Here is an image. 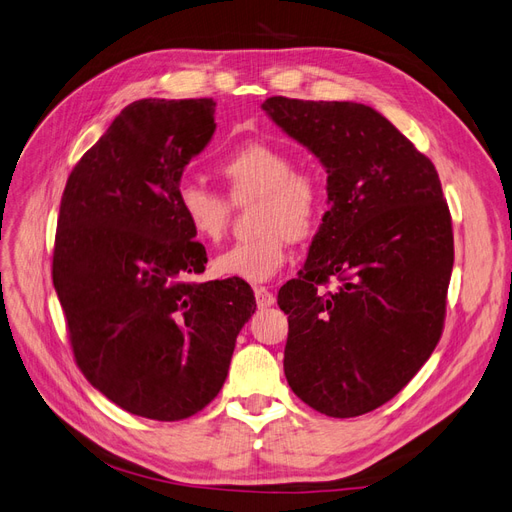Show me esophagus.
<instances>
[{"mask_svg":"<svg viewBox=\"0 0 512 512\" xmlns=\"http://www.w3.org/2000/svg\"><path fill=\"white\" fill-rule=\"evenodd\" d=\"M254 297H256V305L260 309L271 307L275 303V294L269 288H265V286H256L254 288Z\"/></svg>","mask_w":512,"mask_h":512,"instance_id":"34e87169","label":"esophagus"}]
</instances>
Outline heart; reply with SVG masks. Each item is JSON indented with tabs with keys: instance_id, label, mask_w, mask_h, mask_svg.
<instances>
[{
	"instance_id": "heart-1",
	"label": "heart",
	"mask_w": 512,
	"mask_h": 512,
	"mask_svg": "<svg viewBox=\"0 0 512 512\" xmlns=\"http://www.w3.org/2000/svg\"><path fill=\"white\" fill-rule=\"evenodd\" d=\"M215 170L235 203L258 200V235L215 256L213 271L232 280L267 282L284 267L288 241H305L318 230L327 203L322 183L312 175L294 173L292 156L262 141L228 151ZM177 205L196 239L218 243L224 237L230 215L226 196L185 179L177 188Z\"/></svg>"
}]
</instances>
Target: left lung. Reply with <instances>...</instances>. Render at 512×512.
<instances>
[{"label": "left lung", "instance_id": "obj_1", "mask_svg": "<svg viewBox=\"0 0 512 512\" xmlns=\"http://www.w3.org/2000/svg\"><path fill=\"white\" fill-rule=\"evenodd\" d=\"M262 111L320 160L331 205L299 277L277 292L284 374L309 408L361 416L440 342L455 252L438 170L371 106L273 96ZM331 276L340 286L324 293Z\"/></svg>", "mask_w": 512, "mask_h": 512}]
</instances>
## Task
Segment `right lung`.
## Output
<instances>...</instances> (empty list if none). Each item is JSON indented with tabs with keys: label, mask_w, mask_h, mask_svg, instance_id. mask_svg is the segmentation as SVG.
Wrapping results in <instances>:
<instances>
[{
	"label": "right lung",
	"mask_w": 512,
	"mask_h": 512,
	"mask_svg": "<svg viewBox=\"0 0 512 512\" xmlns=\"http://www.w3.org/2000/svg\"><path fill=\"white\" fill-rule=\"evenodd\" d=\"M213 115L211 98L128 104L61 196L53 286L76 365L106 399L153 421H181L220 393L256 309L243 280L194 282L207 252L177 188Z\"/></svg>",
	"instance_id": "obj_1"
}]
</instances>
